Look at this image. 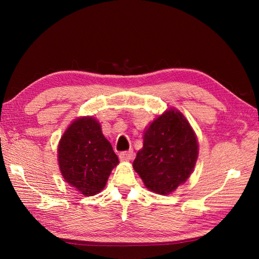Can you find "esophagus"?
Wrapping results in <instances>:
<instances>
[{"mask_svg":"<svg viewBox=\"0 0 259 259\" xmlns=\"http://www.w3.org/2000/svg\"><path fill=\"white\" fill-rule=\"evenodd\" d=\"M135 156V152L134 150H128V151H122L119 155V158L121 161H128V160H131V159L134 158Z\"/></svg>","mask_w":259,"mask_h":259,"instance_id":"34e87169","label":"esophagus"}]
</instances>
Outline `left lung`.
I'll return each mask as SVG.
<instances>
[{"mask_svg":"<svg viewBox=\"0 0 259 259\" xmlns=\"http://www.w3.org/2000/svg\"><path fill=\"white\" fill-rule=\"evenodd\" d=\"M197 156V138L190 124L177 110L170 109L146 130L134 169L148 189L168 195L190 177Z\"/></svg>","mask_w":259,"mask_h":259,"instance_id":"1","label":"left lung"}]
</instances>
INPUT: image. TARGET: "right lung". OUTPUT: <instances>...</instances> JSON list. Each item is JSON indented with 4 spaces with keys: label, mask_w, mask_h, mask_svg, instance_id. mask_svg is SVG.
I'll list each match as a JSON object with an SVG mask.
<instances>
[{
    "label": "right lung",
    "mask_w": 259,
    "mask_h": 259,
    "mask_svg": "<svg viewBox=\"0 0 259 259\" xmlns=\"http://www.w3.org/2000/svg\"><path fill=\"white\" fill-rule=\"evenodd\" d=\"M58 153L63 178L83 196L100 192L119 163L100 124L91 117L73 121L60 140Z\"/></svg>",
    "instance_id": "1"
}]
</instances>
